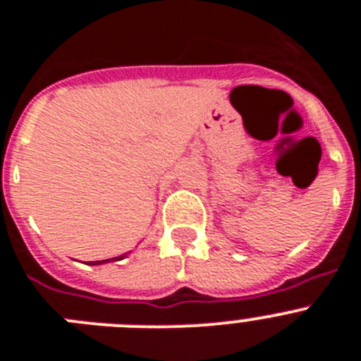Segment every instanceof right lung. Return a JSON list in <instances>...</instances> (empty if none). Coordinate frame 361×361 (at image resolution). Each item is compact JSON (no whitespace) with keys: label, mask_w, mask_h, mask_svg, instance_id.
Listing matches in <instances>:
<instances>
[{"label":"right lung","mask_w":361,"mask_h":361,"mask_svg":"<svg viewBox=\"0 0 361 361\" xmlns=\"http://www.w3.org/2000/svg\"><path fill=\"white\" fill-rule=\"evenodd\" d=\"M126 257V253L121 255V257H114V258H106V260H95V262H90L88 266H101V264H106V262H117V260H123Z\"/></svg>","instance_id":"obj_1"}]
</instances>
